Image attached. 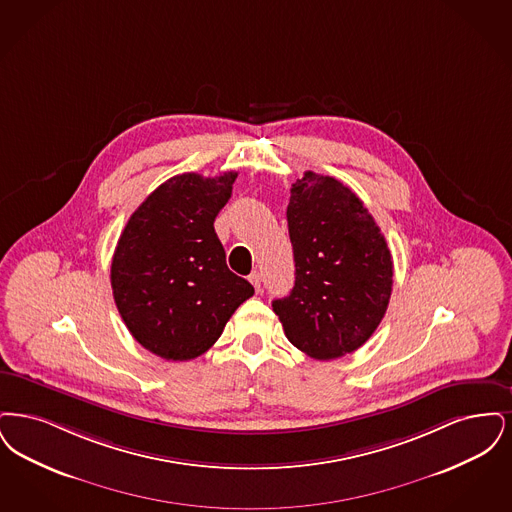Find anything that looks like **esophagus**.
<instances>
[{
  "instance_id": "34e87169",
  "label": "esophagus",
  "mask_w": 512,
  "mask_h": 512,
  "mask_svg": "<svg viewBox=\"0 0 512 512\" xmlns=\"http://www.w3.org/2000/svg\"><path fill=\"white\" fill-rule=\"evenodd\" d=\"M248 279H250V283L254 285V289H256V292H260V290H262V275H260L258 271H252Z\"/></svg>"
}]
</instances>
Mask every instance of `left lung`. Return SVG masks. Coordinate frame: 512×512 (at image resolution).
Returning a JSON list of instances; mask_svg holds the SVG:
<instances>
[{
  "label": "left lung",
  "mask_w": 512,
  "mask_h": 512,
  "mask_svg": "<svg viewBox=\"0 0 512 512\" xmlns=\"http://www.w3.org/2000/svg\"><path fill=\"white\" fill-rule=\"evenodd\" d=\"M296 281L273 300L285 334L315 359L352 354L377 331L392 294V254L356 193L306 172L287 206Z\"/></svg>",
  "instance_id": "left-lung-1"
}]
</instances>
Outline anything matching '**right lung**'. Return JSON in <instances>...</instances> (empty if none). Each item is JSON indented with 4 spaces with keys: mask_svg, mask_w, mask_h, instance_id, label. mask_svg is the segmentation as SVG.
Instances as JSON below:
<instances>
[{
    "mask_svg": "<svg viewBox=\"0 0 512 512\" xmlns=\"http://www.w3.org/2000/svg\"><path fill=\"white\" fill-rule=\"evenodd\" d=\"M237 172L181 174L139 204L112 256L116 308L135 340L155 356L187 361L220 338L254 287L225 264L214 220Z\"/></svg>",
    "mask_w": 512,
    "mask_h": 512,
    "instance_id": "obj_1",
    "label": "right lung"
}]
</instances>
